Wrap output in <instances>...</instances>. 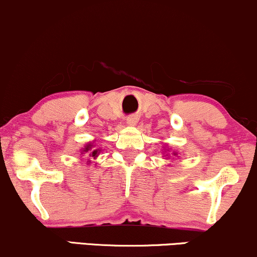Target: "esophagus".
<instances>
[{"mask_svg": "<svg viewBox=\"0 0 257 257\" xmlns=\"http://www.w3.org/2000/svg\"><path fill=\"white\" fill-rule=\"evenodd\" d=\"M126 122L128 123V125H136V123L138 122V118L136 115H130L127 119H126Z\"/></svg>", "mask_w": 257, "mask_h": 257, "instance_id": "obj_1", "label": "esophagus"}]
</instances>
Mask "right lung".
Instances as JSON below:
<instances>
[{"label": "right lung", "instance_id": "1", "mask_svg": "<svg viewBox=\"0 0 257 257\" xmlns=\"http://www.w3.org/2000/svg\"><path fill=\"white\" fill-rule=\"evenodd\" d=\"M90 148H91V145L89 144V145H88V147H85V150H84V151H89V150H90ZM96 155H97V151H96V150H93V151H91V156H93V157H96Z\"/></svg>", "mask_w": 257, "mask_h": 257}]
</instances>
